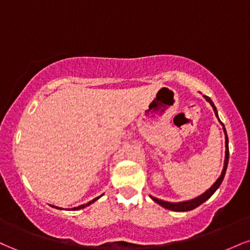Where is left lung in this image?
Segmentation results:
<instances>
[{
    "instance_id": "obj_1",
    "label": "left lung",
    "mask_w": 250,
    "mask_h": 250,
    "mask_svg": "<svg viewBox=\"0 0 250 250\" xmlns=\"http://www.w3.org/2000/svg\"><path fill=\"white\" fill-rule=\"evenodd\" d=\"M205 99L207 100V101L210 103L211 107L214 109V113L215 115H216L217 119H219V115H217V110H216V107L214 105L213 101L210 100V97L206 96L205 95ZM220 121V119H219ZM223 125V123H222ZM223 130H225V134H226V160H225V167H223V170L222 173H221V176L217 179L216 182L214 183L213 186H211L210 188L208 189L207 191H206L205 194L200 195L199 197H195L193 200H189V201H185V202H177V203H171V202H167V201H162V200H159L156 199V197H153L150 196L151 199H153L155 202L159 203L160 206H162L163 208H167V209H170V210H174V211H188V210H193L196 207H199L200 205H202L205 201H207L209 197L213 195L215 191H216V189L220 187V185L222 183L223 181V177H225V174H226V170H227V166H228V160H229V148H228V136H227V133H226V128L225 125H223Z\"/></svg>"
}]
</instances>
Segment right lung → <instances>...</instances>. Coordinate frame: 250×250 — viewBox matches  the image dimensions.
Instances as JSON below:
<instances>
[{"label":"right lung","instance_id":"add662e5","mask_svg":"<svg viewBox=\"0 0 250 250\" xmlns=\"http://www.w3.org/2000/svg\"><path fill=\"white\" fill-rule=\"evenodd\" d=\"M99 199H100V196H99V197H96V199L91 200V201H90V202H88V203H87V205H82V206H79V207H75V208H73V210H79V209L85 208V207H87V206H89V205H91V203H93V202H95V201H96V200H99ZM53 207H54V206H53ZM55 208H57V207H55ZM59 209H60V208H59Z\"/></svg>","mask_w":250,"mask_h":250}]
</instances>
